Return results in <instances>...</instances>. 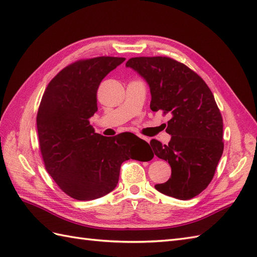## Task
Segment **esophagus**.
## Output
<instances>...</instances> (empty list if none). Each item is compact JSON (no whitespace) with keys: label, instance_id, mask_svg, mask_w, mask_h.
I'll use <instances>...</instances> for the list:
<instances>
[{"label":"esophagus","instance_id":"esophagus-1","mask_svg":"<svg viewBox=\"0 0 257 257\" xmlns=\"http://www.w3.org/2000/svg\"><path fill=\"white\" fill-rule=\"evenodd\" d=\"M140 138H141V139H144L145 141H147V143H149V141H150V140H149V138H147V137H143V136H140Z\"/></svg>","mask_w":257,"mask_h":257}]
</instances>
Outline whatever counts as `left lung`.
Instances as JSON below:
<instances>
[{
    "instance_id": "left-lung-1",
    "label": "left lung",
    "mask_w": 257,
    "mask_h": 257,
    "mask_svg": "<svg viewBox=\"0 0 257 257\" xmlns=\"http://www.w3.org/2000/svg\"><path fill=\"white\" fill-rule=\"evenodd\" d=\"M125 66L149 85L151 110L172 116L166 129L169 144L150 141L155 155L171 167V178L155 188L176 199L194 198L212 181L224 149L214 96L198 74L170 57H134Z\"/></svg>"
}]
</instances>
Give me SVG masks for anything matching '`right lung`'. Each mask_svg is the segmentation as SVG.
<instances>
[{"label": "right lung", "mask_w": 257, "mask_h": 257, "mask_svg": "<svg viewBox=\"0 0 257 257\" xmlns=\"http://www.w3.org/2000/svg\"><path fill=\"white\" fill-rule=\"evenodd\" d=\"M123 57L81 59L62 69L42 97L36 123L47 172L67 195L101 198L116 188L121 163L140 157L149 145L134 134L103 137L89 118L97 111V89ZM154 156L150 157L151 160Z\"/></svg>", "instance_id": "1"}]
</instances>
